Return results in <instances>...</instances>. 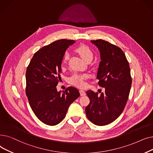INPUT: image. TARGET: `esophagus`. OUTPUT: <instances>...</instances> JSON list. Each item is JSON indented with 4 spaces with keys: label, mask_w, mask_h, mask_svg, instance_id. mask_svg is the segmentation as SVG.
<instances>
[{
    "label": "esophagus",
    "mask_w": 153,
    "mask_h": 153,
    "mask_svg": "<svg viewBox=\"0 0 153 153\" xmlns=\"http://www.w3.org/2000/svg\"><path fill=\"white\" fill-rule=\"evenodd\" d=\"M79 93H80V95L81 96H84V95H85V94H86L85 91L84 90H79Z\"/></svg>",
    "instance_id": "1"
}]
</instances>
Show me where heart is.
<instances>
[{"instance_id":"1","label":"heart","mask_w":153,"mask_h":153,"mask_svg":"<svg viewBox=\"0 0 153 153\" xmlns=\"http://www.w3.org/2000/svg\"><path fill=\"white\" fill-rule=\"evenodd\" d=\"M76 52L86 62L91 61L93 57V53L92 50L88 46L85 45H82L80 46H79L78 48H76ZM68 59H69L68 53L66 52L63 56V63H66ZM87 77H88V75L86 74L80 75L78 74H75L70 76L69 79V82L73 85L82 88V87H85L86 86L85 79Z\"/></svg>"}]
</instances>
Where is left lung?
Masks as SVG:
<instances>
[{
    "mask_svg": "<svg viewBox=\"0 0 153 153\" xmlns=\"http://www.w3.org/2000/svg\"><path fill=\"white\" fill-rule=\"evenodd\" d=\"M100 50L101 61L97 74L98 85L105 92L100 95L91 90L86 91L90 103L86 115L93 124L104 126L117 119L128 100L132 79L129 63L123 51L104 40H91Z\"/></svg>",
    "mask_w": 153,
    "mask_h": 153,
    "instance_id": "8db88e82",
    "label": "left lung"
}]
</instances>
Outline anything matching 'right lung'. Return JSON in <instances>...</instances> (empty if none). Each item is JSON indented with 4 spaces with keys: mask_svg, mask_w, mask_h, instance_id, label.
<instances>
[{
    "mask_svg": "<svg viewBox=\"0 0 153 153\" xmlns=\"http://www.w3.org/2000/svg\"><path fill=\"white\" fill-rule=\"evenodd\" d=\"M73 40L61 39L35 52L26 71L25 92L36 116L43 123L54 126L66 116L70 105L79 97L77 88L69 86L63 93L56 85L61 79V64L65 51Z\"/></svg>",
    "mask_w": 153,
    "mask_h": 153,
    "instance_id": "1",
    "label": "right lung"
}]
</instances>
